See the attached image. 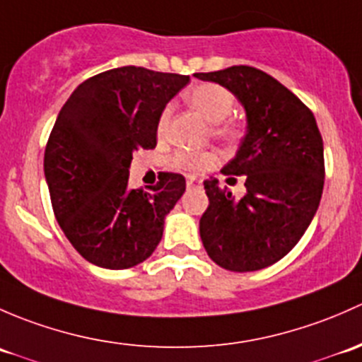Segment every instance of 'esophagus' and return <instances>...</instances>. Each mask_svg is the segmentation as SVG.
<instances>
[{"instance_id":"esophagus-1","label":"esophagus","mask_w":362,"mask_h":362,"mask_svg":"<svg viewBox=\"0 0 362 362\" xmlns=\"http://www.w3.org/2000/svg\"><path fill=\"white\" fill-rule=\"evenodd\" d=\"M186 186H188V188H200V186H202V181L195 176H188L186 177Z\"/></svg>"}]
</instances>
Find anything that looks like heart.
I'll return each instance as SVG.
<instances>
[{"label": "heart", "instance_id": "heart-1", "mask_svg": "<svg viewBox=\"0 0 362 362\" xmlns=\"http://www.w3.org/2000/svg\"><path fill=\"white\" fill-rule=\"evenodd\" d=\"M186 103L199 111L211 125L212 137L228 146H235L245 132V127L235 118H228L235 110V98L226 87L218 83H199L188 88L185 94ZM173 107L165 106L156 122L158 134H165L169 127ZM214 163L212 153H197V151H176L170 156V165L181 170H200Z\"/></svg>", "mask_w": 362, "mask_h": 362}]
</instances>
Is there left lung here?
<instances>
[{
    "mask_svg": "<svg viewBox=\"0 0 362 362\" xmlns=\"http://www.w3.org/2000/svg\"><path fill=\"white\" fill-rule=\"evenodd\" d=\"M195 76L228 88L247 117L235 158L221 170L228 181L244 176L245 195L235 200L218 180L204 181L209 207L200 218L202 244L225 270H262L291 251L319 207L324 188L319 127L291 90L251 66Z\"/></svg>",
    "mask_w": 362,
    "mask_h": 362,
    "instance_id": "8db88e82",
    "label": "left lung"
}]
</instances>
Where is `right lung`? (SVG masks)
Returning <instances> with one entry per match:
<instances>
[{
    "label": "right lung",
    "instance_id": "add662e5",
    "mask_svg": "<svg viewBox=\"0 0 362 362\" xmlns=\"http://www.w3.org/2000/svg\"><path fill=\"white\" fill-rule=\"evenodd\" d=\"M188 81L124 66L85 80L62 106L45 148V177L62 232L92 264L136 267L162 240L185 177L162 173L150 192L132 189L129 167L134 151L156 146L160 113Z\"/></svg>",
    "mask_w": 362,
    "mask_h": 362
}]
</instances>
